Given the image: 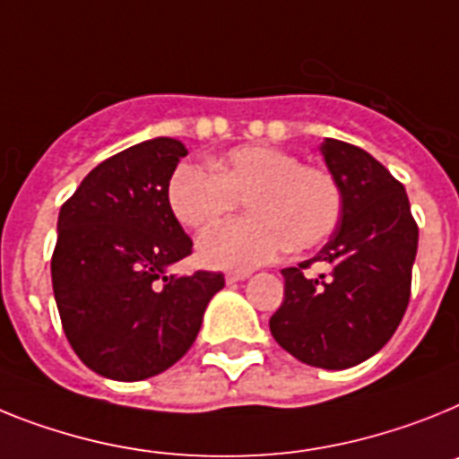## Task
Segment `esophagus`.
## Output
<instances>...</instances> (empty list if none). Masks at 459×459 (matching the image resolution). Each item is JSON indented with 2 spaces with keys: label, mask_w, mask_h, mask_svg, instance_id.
<instances>
[{
  "label": "esophagus",
  "mask_w": 459,
  "mask_h": 459,
  "mask_svg": "<svg viewBox=\"0 0 459 459\" xmlns=\"http://www.w3.org/2000/svg\"><path fill=\"white\" fill-rule=\"evenodd\" d=\"M249 275H252V273H247V271H230V273H226V282L229 284L242 282V280H247Z\"/></svg>",
  "instance_id": "obj_1"
}]
</instances>
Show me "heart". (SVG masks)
<instances>
[{"mask_svg": "<svg viewBox=\"0 0 459 459\" xmlns=\"http://www.w3.org/2000/svg\"><path fill=\"white\" fill-rule=\"evenodd\" d=\"M210 170L182 163L168 184L177 221L205 229L245 203L249 217L223 221L198 238V256L223 271H249L287 247L303 252L333 233L342 198L326 170L307 168L294 153L247 144L212 158Z\"/></svg>", "mask_w": 459, "mask_h": 459, "instance_id": "heart-1", "label": "heart"}]
</instances>
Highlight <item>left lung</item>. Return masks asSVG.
<instances>
[{
    "mask_svg": "<svg viewBox=\"0 0 459 459\" xmlns=\"http://www.w3.org/2000/svg\"><path fill=\"white\" fill-rule=\"evenodd\" d=\"M341 188L336 230L315 259L284 268V301L271 333L303 364L357 367L390 341L411 299L418 226L406 188L371 153L326 137L319 146ZM317 260L327 273H302Z\"/></svg>",
    "mask_w": 459,
    "mask_h": 459,
    "instance_id": "left-lung-1",
    "label": "left lung"
}]
</instances>
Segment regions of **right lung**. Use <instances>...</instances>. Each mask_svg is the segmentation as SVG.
I'll use <instances>...</instances> for the list:
<instances>
[{
	"instance_id": "right-lung-1",
	"label": "right lung",
	"mask_w": 459,
	"mask_h": 459,
	"mask_svg": "<svg viewBox=\"0 0 459 459\" xmlns=\"http://www.w3.org/2000/svg\"><path fill=\"white\" fill-rule=\"evenodd\" d=\"M186 153L172 137L130 146L88 172L57 217V313L79 359L105 378L134 383L182 359L223 287L221 273H168L194 247L168 203Z\"/></svg>"
}]
</instances>
